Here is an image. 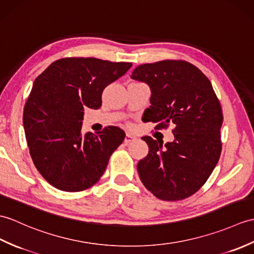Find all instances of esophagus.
I'll return each mask as SVG.
<instances>
[{
    "label": "esophagus",
    "mask_w": 254,
    "mask_h": 254,
    "mask_svg": "<svg viewBox=\"0 0 254 254\" xmlns=\"http://www.w3.org/2000/svg\"><path fill=\"white\" fill-rule=\"evenodd\" d=\"M135 139H136V137H135L134 135L129 134V133H127V135H126V138H125V144H126V145H127V144L131 143V141H134Z\"/></svg>",
    "instance_id": "obj_1"
}]
</instances>
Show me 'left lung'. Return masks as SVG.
<instances>
[{"label": "left lung", "mask_w": 254, "mask_h": 254, "mask_svg": "<svg viewBox=\"0 0 254 254\" xmlns=\"http://www.w3.org/2000/svg\"><path fill=\"white\" fill-rule=\"evenodd\" d=\"M131 78L150 87L149 121L159 123L157 128L174 125L172 143L143 137L149 151L137 163L139 179L161 200L188 198L207 182L221 156L219 98L207 76L185 61L140 64Z\"/></svg>", "instance_id": "left-lung-1"}]
</instances>
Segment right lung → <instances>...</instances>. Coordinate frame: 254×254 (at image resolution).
<instances>
[{
	"instance_id": "obj_1",
	"label": "right lung",
	"mask_w": 254,
	"mask_h": 254,
	"mask_svg": "<svg viewBox=\"0 0 254 254\" xmlns=\"http://www.w3.org/2000/svg\"><path fill=\"white\" fill-rule=\"evenodd\" d=\"M131 67V63L69 57L52 63L34 80L23 127L35 168L57 190L82 191L102 178L126 133L108 127L83 134L84 109H98L104 88Z\"/></svg>"
}]
</instances>
